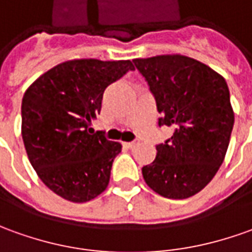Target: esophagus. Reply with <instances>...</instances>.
<instances>
[{
	"mask_svg": "<svg viewBox=\"0 0 252 252\" xmlns=\"http://www.w3.org/2000/svg\"><path fill=\"white\" fill-rule=\"evenodd\" d=\"M124 145H126L128 149H132V148H135L136 145H138V142H136V140H133V142H126Z\"/></svg>",
	"mask_w": 252,
	"mask_h": 252,
	"instance_id": "1",
	"label": "esophagus"
}]
</instances>
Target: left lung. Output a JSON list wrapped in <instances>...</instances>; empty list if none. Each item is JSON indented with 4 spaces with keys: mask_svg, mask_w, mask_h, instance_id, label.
Instances as JSON below:
<instances>
[{
    "mask_svg": "<svg viewBox=\"0 0 252 252\" xmlns=\"http://www.w3.org/2000/svg\"><path fill=\"white\" fill-rule=\"evenodd\" d=\"M153 92L158 126H174L157 145L155 161L142 168L148 186L162 197L182 200L203 190L225 160L234 124L225 78L179 54L133 59Z\"/></svg>",
    "mask_w": 252,
    "mask_h": 252,
    "instance_id": "1",
    "label": "left lung"
}]
</instances>
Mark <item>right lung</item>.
<instances>
[{"label":"right lung","instance_id":"obj_1","mask_svg":"<svg viewBox=\"0 0 252 252\" xmlns=\"http://www.w3.org/2000/svg\"><path fill=\"white\" fill-rule=\"evenodd\" d=\"M131 61L73 59L59 63L26 90L22 138L32 168L62 198L85 203L106 190L121 143L94 132L104 90Z\"/></svg>","mask_w":252,"mask_h":252}]
</instances>
